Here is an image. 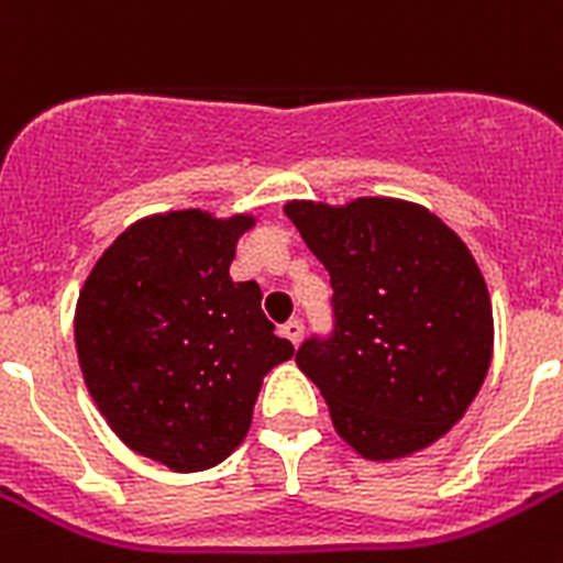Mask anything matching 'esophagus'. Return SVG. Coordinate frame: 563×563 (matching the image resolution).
Wrapping results in <instances>:
<instances>
[{"mask_svg":"<svg viewBox=\"0 0 563 563\" xmlns=\"http://www.w3.org/2000/svg\"><path fill=\"white\" fill-rule=\"evenodd\" d=\"M280 333L286 335L291 344H300V339H303V321H300V318H289V321L280 327Z\"/></svg>","mask_w":563,"mask_h":563,"instance_id":"1","label":"esophagus"}]
</instances>
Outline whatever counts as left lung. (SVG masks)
Returning a JSON list of instances; mask_svg holds the SVG:
<instances>
[{
	"mask_svg": "<svg viewBox=\"0 0 563 563\" xmlns=\"http://www.w3.org/2000/svg\"><path fill=\"white\" fill-rule=\"evenodd\" d=\"M333 286V330L298 347L335 432L365 459L411 455L450 432L490 365L494 318L479 265L427 207L289 201Z\"/></svg>",
	"mask_w": 563,
	"mask_h": 563,
	"instance_id": "1",
	"label": "left lung"
}]
</instances>
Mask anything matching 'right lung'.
<instances>
[{"instance_id":"right-lung-1","label":"right lung","mask_w":563,"mask_h":563,"mask_svg":"<svg viewBox=\"0 0 563 563\" xmlns=\"http://www.w3.org/2000/svg\"><path fill=\"white\" fill-rule=\"evenodd\" d=\"M251 216L178 210L136 221L99 256L75 307L84 383L134 453L178 473L247 435L263 376L295 356L254 280H230Z\"/></svg>"}]
</instances>
